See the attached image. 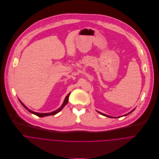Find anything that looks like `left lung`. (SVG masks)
Segmentation results:
<instances>
[{
    "label": "left lung",
    "mask_w": 159,
    "mask_h": 159,
    "mask_svg": "<svg viewBox=\"0 0 159 159\" xmlns=\"http://www.w3.org/2000/svg\"><path fill=\"white\" fill-rule=\"evenodd\" d=\"M135 109H134L132 111H130V113H129L128 114H125V115H124V116H127V115H128V114H129L130 113H131L132 112H133L134 110H135ZM98 113L100 114H102V115H103V116H107V117H111V118H115V117H112V116H108V115H107V114H105L102 113H100V112H98V111H97Z\"/></svg>",
    "instance_id": "obj_1"
}]
</instances>
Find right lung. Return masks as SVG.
I'll use <instances>...</instances> for the list:
<instances>
[{"instance_id":"add662e5","label":"right lung","mask_w":159,"mask_h":159,"mask_svg":"<svg viewBox=\"0 0 159 159\" xmlns=\"http://www.w3.org/2000/svg\"><path fill=\"white\" fill-rule=\"evenodd\" d=\"M70 94V93H69L68 95L66 96V98H65V100H64V102L63 104L62 105V106H61L59 109H57V110H55V111H52V112H51V113H36V112L32 111L30 110H29L27 107H25V106L23 104V102H22L20 100H20V103L22 104V105H23V107H24V108H25L28 111H29L30 113L34 114H35V115H36V116H39V117H43L48 116H51V115H54V114H56L58 113L59 111H61L63 109V108H64V107L67 104V103H68V97H69Z\"/></svg>"}]
</instances>
